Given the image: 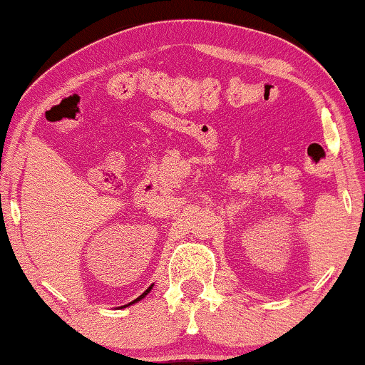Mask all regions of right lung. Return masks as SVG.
Here are the masks:
<instances>
[{
    "label": "right lung",
    "mask_w": 365,
    "mask_h": 365,
    "mask_svg": "<svg viewBox=\"0 0 365 365\" xmlns=\"http://www.w3.org/2000/svg\"><path fill=\"white\" fill-rule=\"evenodd\" d=\"M153 287H154V284H150V287L148 288V290H145L144 293H142V295H140V297H137V299H135V300H133V302H130V304H127V305H123V307H128V305H132V304H135V302H140V300H142V299H144V297H145V295H148V293H149L150 290H153Z\"/></svg>",
    "instance_id": "right-lung-1"
}]
</instances>
